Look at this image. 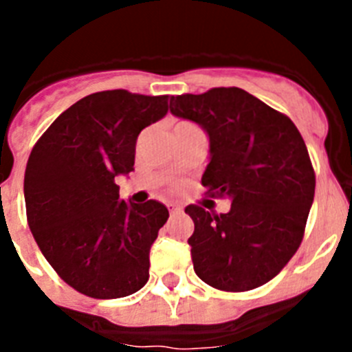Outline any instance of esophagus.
<instances>
[{
    "label": "esophagus",
    "instance_id": "esophagus-1",
    "mask_svg": "<svg viewBox=\"0 0 352 352\" xmlns=\"http://www.w3.org/2000/svg\"><path fill=\"white\" fill-rule=\"evenodd\" d=\"M169 211H170V214H182L183 213V208L182 206H176V204H170Z\"/></svg>",
    "mask_w": 352,
    "mask_h": 352
}]
</instances>
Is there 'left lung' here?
I'll return each mask as SVG.
<instances>
[{
	"label": "left lung",
	"instance_id": "1",
	"mask_svg": "<svg viewBox=\"0 0 352 352\" xmlns=\"http://www.w3.org/2000/svg\"><path fill=\"white\" fill-rule=\"evenodd\" d=\"M170 113L210 138L208 194L231 199L229 213L185 208L197 276L227 292L270 282L296 254L316 192V173L296 125L241 88L170 98Z\"/></svg>",
	"mask_w": 352,
	"mask_h": 352
}]
</instances>
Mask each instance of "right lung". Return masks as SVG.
<instances>
[{"label": "right lung", "instance_id": "right-lung-1", "mask_svg": "<svg viewBox=\"0 0 352 352\" xmlns=\"http://www.w3.org/2000/svg\"><path fill=\"white\" fill-rule=\"evenodd\" d=\"M169 111V96L111 89L84 96L31 149L24 174L28 223L54 272L96 300L138 292L149 248L169 211L158 201H120L114 178L133 170L142 129Z\"/></svg>", "mask_w": 352, "mask_h": 352}]
</instances>
